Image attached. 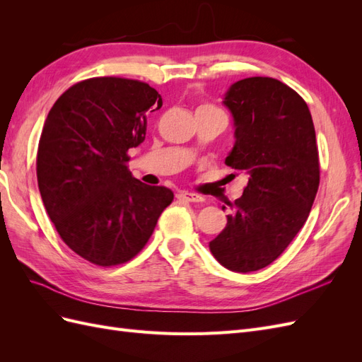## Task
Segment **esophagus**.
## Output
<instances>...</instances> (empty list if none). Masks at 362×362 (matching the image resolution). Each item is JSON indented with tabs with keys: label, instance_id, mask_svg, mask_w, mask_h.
I'll return each mask as SVG.
<instances>
[{
	"label": "esophagus",
	"instance_id": "obj_1",
	"mask_svg": "<svg viewBox=\"0 0 362 362\" xmlns=\"http://www.w3.org/2000/svg\"><path fill=\"white\" fill-rule=\"evenodd\" d=\"M178 199L185 201V202H201L202 201V198H201L199 194L190 193V192H181V193H178Z\"/></svg>",
	"mask_w": 362,
	"mask_h": 362
}]
</instances>
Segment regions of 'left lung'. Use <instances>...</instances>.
Returning a JSON list of instances; mask_svg holds the SVG:
<instances>
[{
    "label": "left lung",
    "mask_w": 362,
    "mask_h": 362,
    "mask_svg": "<svg viewBox=\"0 0 362 362\" xmlns=\"http://www.w3.org/2000/svg\"><path fill=\"white\" fill-rule=\"evenodd\" d=\"M223 105L235 139L225 164L250 178L226 202L233 213L208 246L223 267L247 273L275 261L305 225L319 189V152L310 108L287 84L250 76L229 86Z\"/></svg>",
    "instance_id": "8db88e82"
}]
</instances>
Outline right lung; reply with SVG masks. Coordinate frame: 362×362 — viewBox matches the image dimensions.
Segmentation results:
<instances>
[{
  "label": "right lung",
  "instance_id": "1",
  "mask_svg": "<svg viewBox=\"0 0 362 362\" xmlns=\"http://www.w3.org/2000/svg\"><path fill=\"white\" fill-rule=\"evenodd\" d=\"M163 105L146 83L101 76L76 83L48 113L37 149V184L62 240L98 266L129 261L148 243L173 192L127 168L145 140L146 113Z\"/></svg>",
  "mask_w": 362,
  "mask_h": 362
}]
</instances>
